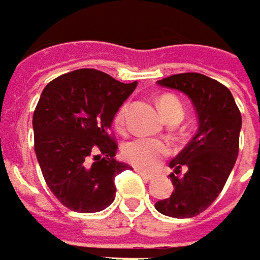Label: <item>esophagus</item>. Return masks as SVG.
<instances>
[{"label":"esophagus","mask_w":260,"mask_h":260,"mask_svg":"<svg viewBox=\"0 0 260 260\" xmlns=\"http://www.w3.org/2000/svg\"><path fill=\"white\" fill-rule=\"evenodd\" d=\"M137 173H138L140 176H143L144 179H147V181H150V179H153V175H152V173H147V172H143V170H140V169H137Z\"/></svg>","instance_id":"obj_1"}]
</instances>
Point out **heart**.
Masks as SVG:
<instances>
[{"instance_id": "heart-1", "label": "heart", "mask_w": 260, "mask_h": 260, "mask_svg": "<svg viewBox=\"0 0 260 260\" xmlns=\"http://www.w3.org/2000/svg\"><path fill=\"white\" fill-rule=\"evenodd\" d=\"M158 107L161 114L167 119H182L183 108L178 98L172 94H161L158 98ZM126 110L128 105L123 104L114 114V126L119 131L125 129V119H126ZM172 152V147L167 141L158 140V138H147V137H138L126 143L122 149V156L131 166L152 172L159 167L161 161L167 158Z\"/></svg>"}]
</instances>
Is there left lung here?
Listing matches in <instances>:
<instances>
[{"instance_id":"obj_1","label":"left lung","mask_w":260,"mask_h":260,"mask_svg":"<svg viewBox=\"0 0 260 260\" xmlns=\"http://www.w3.org/2000/svg\"><path fill=\"white\" fill-rule=\"evenodd\" d=\"M158 84L181 90L192 99L199 131L169 164L175 191L156 202L155 208L167 217L191 218L206 211L226 185L239 152L241 113L231 90L206 75L176 74Z\"/></svg>"}]
</instances>
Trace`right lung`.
<instances>
[{
	"label": "right lung",
	"instance_id": "1",
	"mask_svg": "<svg viewBox=\"0 0 260 260\" xmlns=\"http://www.w3.org/2000/svg\"><path fill=\"white\" fill-rule=\"evenodd\" d=\"M135 87L78 69L43 88L32 114L34 150L46 185L68 209L91 214L113 203L114 179L129 166L114 158L111 123Z\"/></svg>",
	"mask_w": 260,
	"mask_h": 260
}]
</instances>
